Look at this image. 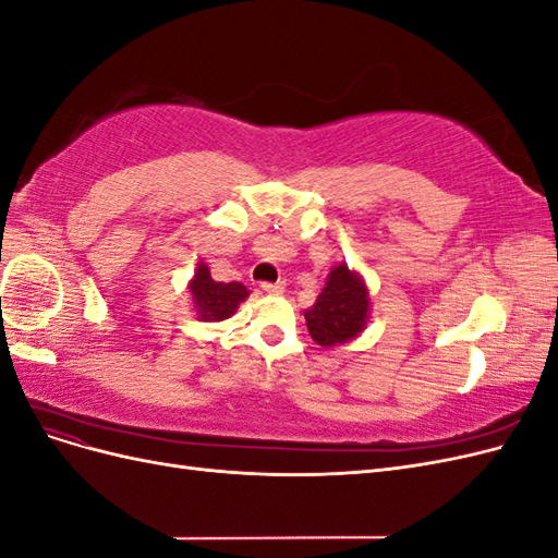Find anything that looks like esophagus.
I'll return each mask as SVG.
<instances>
[{"label":"esophagus","instance_id":"1","mask_svg":"<svg viewBox=\"0 0 558 558\" xmlns=\"http://www.w3.org/2000/svg\"><path fill=\"white\" fill-rule=\"evenodd\" d=\"M283 289H286V283L283 281H263V291L265 293H283Z\"/></svg>","mask_w":558,"mask_h":558}]
</instances>
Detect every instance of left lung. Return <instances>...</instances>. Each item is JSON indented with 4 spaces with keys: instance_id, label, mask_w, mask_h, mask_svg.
I'll return each mask as SVG.
<instances>
[{
    "instance_id": "obj_1",
    "label": "left lung",
    "mask_w": 558,
    "mask_h": 558,
    "mask_svg": "<svg viewBox=\"0 0 558 558\" xmlns=\"http://www.w3.org/2000/svg\"><path fill=\"white\" fill-rule=\"evenodd\" d=\"M367 310L369 298L363 279L351 272L344 263L337 265L326 289L320 291L314 305L305 310L310 335L320 347L342 344L365 328Z\"/></svg>"
}]
</instances>
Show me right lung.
<instances>
[{"label":"right lung","mask_w":558,"mask_h":558,"mask_svg":"<svg viewBox=\"0 0 558 558\" xmlns=\"http://www.w3.org/2000/svg\"><path fill=\"white\" fill-rule=\"evenodd\" d=\"M191 293L202 320H226L234 314L240 302L248 298L244 283L214 281L209 275V267L202 263L197 267L195 279L191 281Z\"/></svg>","instance_id":"right-lung-1"}]
</instances>
